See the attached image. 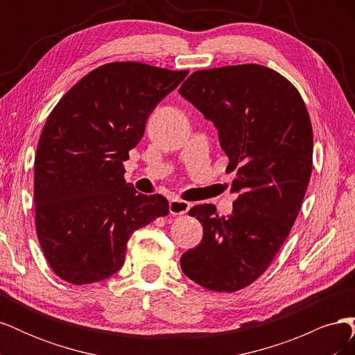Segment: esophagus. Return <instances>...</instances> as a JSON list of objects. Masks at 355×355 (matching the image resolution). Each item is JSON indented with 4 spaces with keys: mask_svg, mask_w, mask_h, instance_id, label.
I'll list each match as a JSON object with an SVG mask.
<instances>
[{
    "mask_svg": "<svg viewBox=\"0 0 355 355\" xmlns=\"http://www.w3.org/2000/svg\"><path fill=\"white\" fill-rule=\"evenodd\" d=\"M189 209H191V204L184 200L173 198L168 202V210L171 214H185L189 211Z\"/></svg>",
    "mask_w": 355,
    "mask_h": 355,
    "instance_id": "esophagus-1",
    "label": "esophagus"
}]
</instances>
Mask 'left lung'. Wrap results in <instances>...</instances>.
Wrapping results in <instances>:
<instances>
[{
	"label": "left lung",
	"mask_w": 355,
	"mask_h": 355,
	"mask_svg": "<svg viewBox=\"0 0 355 355\" xmlns=\"http://www.w3.org/2000/svg\"><path fill=\"white\" fill-rule=\"evenodd\" d=\"M179 93L218 128L237 194L228 216L213 204L189 210L204 234L182 254V271L209 290L237 292L265 272L297 218L313 170V127L295 85L262 65L197 71Z\"/></svg>",
	"instance_id": "obj_1"
}]
</instances>
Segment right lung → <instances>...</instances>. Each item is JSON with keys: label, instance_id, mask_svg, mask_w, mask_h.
Segmentation results:
<instances>
[{"label": "right lung", "instance_id": "right-lung-1", "mask_svg": "<svg viewBox=\"0 0 355 355\" xmlns=\"http://www.w3.org/2000/svg\"><path fill=\"white\" fill-rule=\"evenodd\" d=\"M188 71L139 62L106 63L63 96L35 155L37 235L53 271L72 284L114 275L133 231L166 216L168 201L137 194L124 161L148 116Z\"/></svg>", "mask_w": 355, "mask_h": 355}]
</instances>
